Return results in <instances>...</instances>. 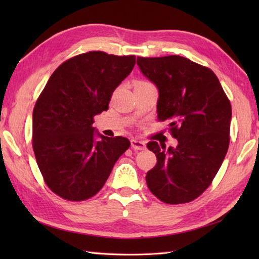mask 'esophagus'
<instances>
[{
    "instance_id": "esophagus-1",
    "label": "esophagus",
    "mask_w": 259,
    "mask_h": 259,
    "mask_svg": "<svg viewBox=\"0 0 259 259\" xmlns=\"http://www.w3.org/2000/svg\"><path fill=\"white\" fill-rule=\"evenodd\" d=\"M131 146H133L135 150H144V149H146V142L141 141V140L133 139V140H131Z\"/></svg>"
}]
</instances>
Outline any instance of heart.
I'll list each match as a JSON object with an SVG mask.
<instances>
[{
    "instance_id": "obj_1",
    "label": "heart",
    "mask_w": 259,
    "mask_h": 259,
    "mask_svg": "<svg viewBox=\"0 0 259 259\" xmlns=\"http://www.w3.org/2000/svg\"><path fill=\"white\" fill-rule=\"evenodd\" d=\"M138 83H140V82H138Z\"/></svg>"
}]
</instances>
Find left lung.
I'll list each match as a JSON object with an SVG mask.
<instances>
[{
	"mask_svg": "<svg viewBox=\"0 0 259 259\" xmlns=\"http://www.w3.org/2000/svg\"><path fill=\"white\" fill-rule=\"evenodd\" d=\"M141 72L158 88L159 121H169L176 148L147 144L157 163L147 172L159 200L178 205L195 200L217 175L229 147L232 106L212 71L179 56L137 58Z\"/></svg>",
	"mask_w": 259,
	"mask_h": 259,
	"instance_id": "left-lung-1",
	"label": "left lung"
}]
</instances>
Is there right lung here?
Here are the masks:
<instances>
[{"label":"right lung","mask_w":259,"mask_h":259,"mask_svg":"<svg viewBox=\"0 0 259 259\" xmlns=\"http://www.w3.org/2000/svg\"><path fill=\"white\" fill-rule=\"evenodd\" d=\"M135 56L90 51L54 71L33 109L32 146L45 183L65 200L97 195L120 156L124 137L95 138V115L107 111L112 92L133 71Z\"/></svg>","instance_id":"obj_1"}]
</instances>
